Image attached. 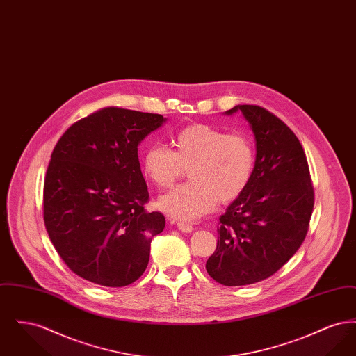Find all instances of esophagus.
Instances as JSON below:
<instances>
[{"instance_id": "1", "label": "esophagus", "mask_w": 356, "mask_h": 356, "mask_svg": "<svg viewBox=\"0 0 356 356\" xmlns=\"http://www.w3.org/2000/svg\"><path fill=\"white\" fill-rule=\"evenodd\" d=\"M177 228H179L180 231H183V232H188V234L195 229L193 225L189 224V222H186V221H177Z\"/></svg>"}]
</instances>
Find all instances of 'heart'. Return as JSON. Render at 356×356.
<instances>
[{
  "label": "heart",
  "mask_w": 356,
  "mask_h": 356,
  "mask_svg": "<svg viewBox=\"0 0 356 356\" xmlns=\"http://www.w3.org/2000/svg\"><path fill=\"white\" fill-rule=\"evenodd\" d=\"M172 145V151L163 145L149 147L141 167L157 188H170L188 170L191 181L159 200V208L176 220H196L218 202H234L252 179L254 148L247 136L227 134L208 124H191L175 134Z\"/></svg>",
  "instance_id": "b5f03b06"
}]
</instances>
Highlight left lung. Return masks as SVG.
<instances>
[{
  "label": "left lung",
  "mask_w": 356,
  "mask_h": 356,
  "mask_svg": "<svg viewBox=\"0 0 356 356\" xmlns=\"http://www.w3.org/2000/svg\"><path fill=\"white\" fill-rule=\"evenodd\" d=\"M256 140L254 175L221 215L218 245L205 264L222 286H247L279 271L299 250L314 209V186L296 135L270 111L237 105Z\"/></svg>",
  "instance_id": "1"
}]
</instances>
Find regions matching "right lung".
<instances>
[{"instance_id":"right-lung-1","label":"right lung","mask_w":356,"mask_h":356,"mask_svg":"<svg viewBox=\"0 0 356 356\" xmlns=\"http://www.w3.org/2000/svg\"><path fill=\"white\" fill-rule=\"evenodd\" d=\"M165 119L106 106L57 141L44 183V222L70 271L95 284L125 287L148 266L161 212H147L148 186L137 145Z\"/></svg>"}]
</instances>
